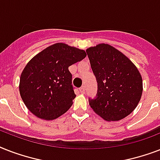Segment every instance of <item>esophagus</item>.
<instances>
[{
	"mask_svg": "<svg viewBox=\"0 0 160 160\" xmlns=\"http://www.w3.org/2000/svg\"><path fill=\"white\" fill-rule=\"evenodd\" d=\"M80 91L81 94H85V85H83V86H81V87L80 88Z\"/></svg>",
	"mask_w": 160,
	"mask_h": 160,
	"instance_id": "obj_1",
	"label": "esophagus"
}]
</instances>
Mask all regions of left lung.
<instances>
[{
	"label": "left lung",
	"mask_w": 160,
	"mask_h": 160,
	"mask_svg": "<svg viewBox=\"0 0 160 160\" xmlns=\"http://www.w3.org/2000/svg\"><path fill=\"white\" fill-rule=\"evenodd\" d=\"M98 84L90 107L108 121L124 119L139 104L143 91L141 75L136 66L120 51L107 44L86 50Z\"/></svg>",
	"instance_id": "1"
}]
</instances>
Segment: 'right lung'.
<instances>
[{"instance_id":"add662e5","label":"right lung","mask_w":160,"mask_h":160,"mask_svg":"<svg viewBox=\"0 0 160 160\" xmlns=\"http://www.w3.org/2000/svg\"><path fill=\"white\" fill-rule=\"evenodd\" d=\"M85 56L83 50L56 43L29 61L21 73L19 89L32 114L51 120L70 109L75 94L69 66Z\"/></svg>"}]
</instances>
